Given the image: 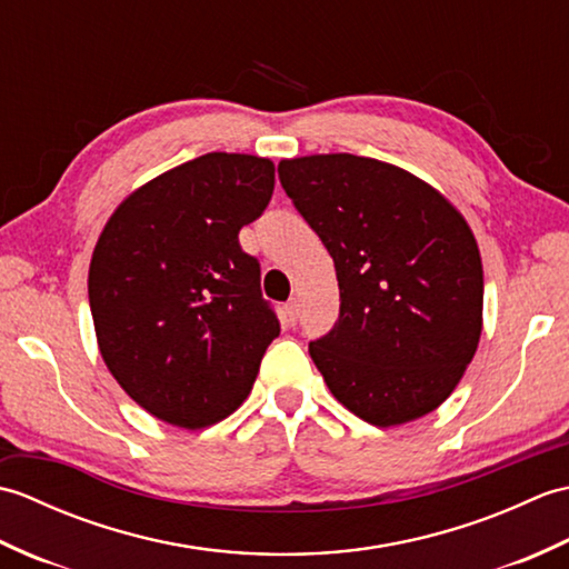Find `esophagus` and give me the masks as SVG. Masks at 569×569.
I'll use <instances>...</instances> for the list:
<instances>
[{
  "instance_id": "esophagus-1",
  "label": "esophagus",
  "mask_w": 569,
  "mask_h": 569,
  "mask_svg": "<svg viewBox=\"0 0 569 569\" xmlns=\"http://www.w3.org/2000/svg\"><path fill=\"white\" fill-rule=\"evenodd\" d=\"M298 310H300L298 300L296 298L288 300V303H286V318H288V322H291V325H296V320H298Z\"/></svg>"
}]
</instances>
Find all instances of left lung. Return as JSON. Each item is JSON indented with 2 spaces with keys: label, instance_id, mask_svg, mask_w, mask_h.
I'll return each mask as SVG.
<instances>
[{
  "label": "left lung",
  "instance_id": "left-lung-1",
  "mask_svg": "<svg viewBox=\"0 0 569 569\" xmlns=\"http://www.w3.org/2000/svg\"><path fill=\"white\" fill-rule=\"evenodd\" d=\"M278 178L335 261L340 320L310 342L328 389L377 428L428 416L481 337L485 271L462 212L367 156L283 159Z\"/></svg>",
  "mask_w": 569,
  "mask_h": 569
}]
</instances>
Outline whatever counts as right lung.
Instances as JSON below:
<instances>
[{
  "instance_id": "add662e5",
  "label": "right lung",
  "mask_w": 569,
  "mask_h": 569,
  "mask_svg": "<svg viewBox=\"0 0 569 569\" xmlns=\"http://www.w3.org/2000/svg\"><path fill=\"white\" fill-rule=\"evenodd\" d=\"M276 166L212 151L127 196L94 244L88 293L98 347L131 401L168 426L232 416L278 332L239 229L273 192Z\"/></svg>"
}]
</instances>
